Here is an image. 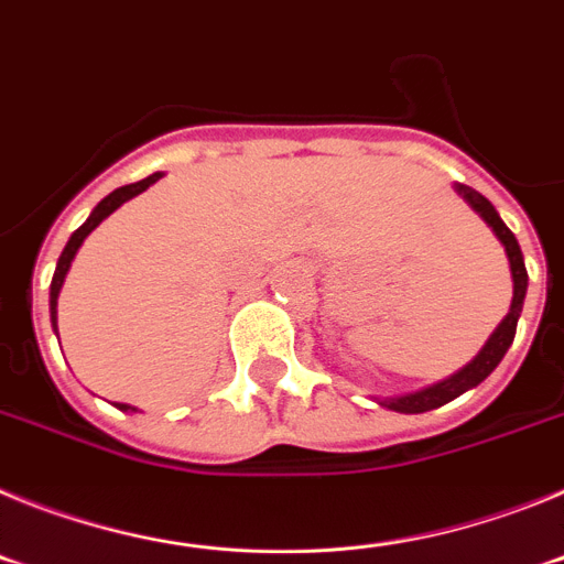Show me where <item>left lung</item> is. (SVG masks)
<instances>
[{"mask_svg":"<svg viewBox=\"0 0 564 564\" xmlns=\"http://www.w3.org/2000/svg\"><path fill=\"white\" fill-rule=\"evenodd\" d=\"M457 192L466 197L468 206L480 214L482 220L491 226V231L497 234V239H500L502 246H506L508 262H511V276H514V299H511V311H508V316L502 318L500 327L491 333V338L486 341V347L477 352L475 361L466 364L460 372H455V376L446 378V381L435 383V387H430V390L415 392V395H403V398H392V401H383V406H390V410H395V412H410L412 415V412H430V410H437V406H443V403L455 401L457 395H463L466 390H471V387H477L480 381H486V378L491 376V370H495L497 364L502 361V356H506V350L511 347V341H514L517 318H520L522 302H525V291H528V271H525V262H522L520 242H517L514 234L508 231L506 223L500 220L497 208L491 206V203H488L486 197L477 192V188L457 183Z\"/></svg>","mask_w":564,"mask_h":564,"instance_id":"1","label":"left lung"}]
</instances>
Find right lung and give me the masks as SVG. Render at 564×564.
<instances>
[{"label":"right lung","mask_w":564,"mask_h":564,"mask_svg":"<svg viewBox=\"0 0 564 564\" xmlns=\"http://www.w3.org/2000/svg\"><path fill=\"white\" fill-rule=\"evenodd\" d=\"M158 177H161V172L149 174V177H143V181H138V183H129V186L115 188L112 194H107V197H104V200L98 203L96 208H93V214H89V217H87V223H84V226L78 228V231L73 234V237H69V242H67V246H64L62 257H58V265H56V273H53V282H50V318H53V327H56L58 291H62V285H64V276H67V271H69V262H73V257H76V251H78V248H82L84 239H87V234L93 231V228H96L98 223L104 220V217H109V214H112L115 208L121 206V203H127L129 197L147 192V188L152 186V183L158 181ZM118 410L127 412L129 406H127V403H121Z\"/></svg>","instance_id":"right-lung-1"}]
</instances>
